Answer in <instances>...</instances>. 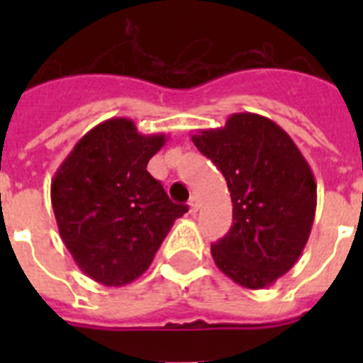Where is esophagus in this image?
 Returning <instances> with one entry per match:
<instances>
[{"label": "esophagus", "instance_id": "esophagus-1", "mask_svg": "<svg viewBox=\"0 0 363 363\" xmlns=\"http://www.w3.org/2000/svg\"><path fill=\"white\" fill-rule=\"evenodd\" d=\"M189 209H191V213H198V209H200V201H198L196 196H192L191 200H189Z\"/></svg>", "mask_w": 363, "mask_h": 363}]
</instances>
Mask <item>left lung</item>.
Returning <instances> with one entry per match:
<instances>
[{"label": "left lung", "mask_w": 363, "mask_h": 363, "mask_svg": "<svg viewBox=\"0 0 363 363\" xmlns=\"http://www.w3.org/2000/svg\"><path fill=\"white\" fill-rule=\"evenodd\" d=\"M192 143L225 176L233 225L211 245L214 264L247 289H264L300 258L316 211V182L291 136L272 120L238 112Z\"/></svg>", "instance_id": "obj_1"}]
</instances>
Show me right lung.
I'll return each instance as SVG.
<instances>
[{
  "instance_id": "1",
  "label": "right lung",
  "mask_w": 363,
  "mask_h": 363,
  "mask_svg": "<svg viewBox=\"0 0 363 363\" xmlns=\"http://www.w3.org/2000/svg\"><path fill=\"white\" fill-rule=\"evenodd\" d=\"M165 134H140L133 120L112 118L79 140L50 184L63 243L86 277L127 285L149 269L187 205L172 203L147 163Z\"/></svg>"
}]
</instances>
